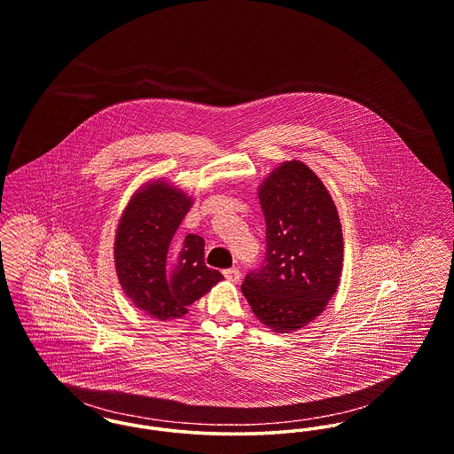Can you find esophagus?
Instances as JSON below:
<instances>
[{
	"instance_id": "esophagus-1",
	"label": "esophagus",
	"mask_w": 454,
	"mask_h": 454,
	"mask_svg": "<svg viewBox=\"0 0 454 454\" xmlns=\"http://www.w3.org/2000/svg\"><path fill=\"white\" fill-rule=\"evenodd\" d=\"M223 277L227 281H231V283H239V279H240V271L237 270V268H229V270H225L223 271Z\"/></svg>"
}]
</instances>
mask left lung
Here are the masks:
<instances>
[{"label":"left lung","instance_id":"obj_1","mask_svg":"<svg viewBox=\"0 0 454 454\" xmlns=\"http://www.w3.org/2000/svg\"><path fill=\"white\" fill-rule=\"evenodd\" d=\"M266 257L240 290L253 314L275 333L320 316L342 273V229L334 200L301 160L279 164L259 190Z\"/></svg>","mask_w":454,"mask_h":454}]
</instances>
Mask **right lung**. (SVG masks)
<instances>
[{"label": "right lung", "instance_id": "1", "mask_svg": "<svg viewBox=\"0 0 454 454\" xmlns=\"http://www.w3.org/2000/svg\"><path fill=\"white\" fill-rule=\"evenodd\" d=\"M193 201L168 181L144 184L120 217L115 270L123 294L158 320L179 318L223 277L205 264V240L175 239Z\"/></svg>", "mask_w": 454, "mask_h": 454}]
</instances>
